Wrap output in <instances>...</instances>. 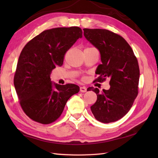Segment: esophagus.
Masks as SVG:
<instances>
[{
	"label": "esophagus",
	"instance_id": "34e87169",
	"mask_svg": "<svg viewBox=\"0 0 158 158\" xmlns=\"http://www.w3.org/2000/svg\"><path fill=\"white\" fill-rule=\"evenodd\" d=\"M80 92H87V88L85 86H83L80 88Z\"/></svg>",
	"mask_w": 158,
	"mask_h": 158
}]
</instances>
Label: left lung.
I'll use <instances>...</instances> for the list:
<instances>
[{"mask_svg":"<svg viewBox=\"0 0 158 158\" xmlns=\"http://www.w3.org/2000/svg\"><path fill=\"white\" fill-rule=\"evenodd\" d=\"M86 39L100 53L102 64L96 69V81L109 77L108 90L100 92L89 87L97 94L91 106L95 118L102 123L114 122L126 115L139 93L140 70L132 49L122 36L106 29H83Z\"/></svg>","mask_w":158,"mask_h":158,"instance_id":"left-lung-1","label":"left lung"}]
</instances>
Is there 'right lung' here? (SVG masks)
<instances>
[{"mask_svg": "<svg viewBox=\"0 0 158 158\" xmlns=\"http://www.w3.org/2000/svg\"><path fill=\"white\" fill-rule=\"evenodd\" d=\"M81 37L79 27L52 28L23 48L13 82L22 110L32 120L43 124L54 122L68 100L79 92L75 84L52 83L50 75L56 66H62L66 52Z\"/></svg>", "mask_w": 158, "mask_h": 158, "instance_id": "add662e5", "label": "right lung"}]
</instances>
